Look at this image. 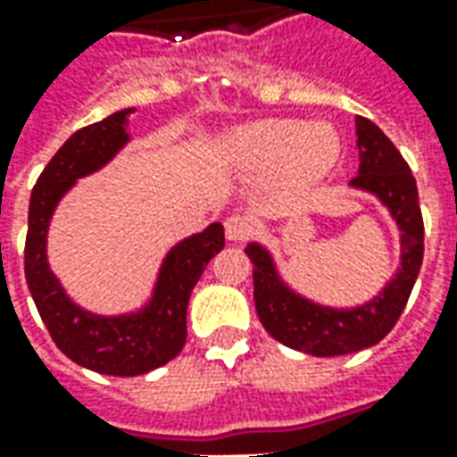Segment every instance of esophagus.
<instances>
[{
  "instance_id": "obj_1",
  "label": "esophagus",
  "mask_w": 457,
  "mask_h": 457,
  "mask_svg": "<svg viewBox=\"0 0 457 457\" xmlns=\"http://www.w3.org/2000/svg\"><path fill=\"white\" fill-rule=\"evenodd\" d=\"M254 229H257V222L249 215H229L225 220V235L232 242H245L254 235Z\"/></svg>"
}]
</instances>
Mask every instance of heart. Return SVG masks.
Instances as JSON below:
<instances>
[{
    "instance_id": "b5f03b06",
    "label": "heart",
    "mask_w": 457,
    "mask_h": 457,
    "mask_svg": "<svg viewBox=\"0 0 457 457\" xmlns=\"http://www.w3.org/2000/svg\"><path fill=\"white\" fill-rule=\"evenodd\" d=\"M340 154L337 131L330 124L303 120H267L237 129L228 139L225 156L235 169L252 173L281 170L288 183H313L333 169Z\"/></svg>"
}]
</instances>
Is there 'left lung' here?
Masks as SVG:
<instances>
[{"mask_svg": "<svg viewBox=\"0 0 457 457\" xmlns=\"http://www.w3.org/2000/svg\"><path fill=\"white\" fill-rule=\"evenodd\" d=\"M354 121L360 173L350 186L382 200L402 229V267L392 281L362 306H320L284 284L262 245L252 242L245 249L254 264V306L262 326L278 343L316 357L360 353L379 343L402 316L423 262V218L411 169L374 121L364 117Z\"/></svg>", "mask_w": 457, "mask_h": 457, "instance_id": "8db88e82", "label": "left lung"}]
</instances>
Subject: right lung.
<instances>
[{"label":"right lung","mask_w":457,"mask_h":457,"mask_svg":"<svg viewBox=\"0 0 457 457\" xmlns=\"http://www.w3.org/2000/svg\"><path fill=\"white\" fill-rule=\"evenodd\" d=\"M129 112L134 110H120L78 129L55 151L31 190L24 249L26 284L58 350L80 367L112 377L146 374L183 350L190 291L210 259L225 247L220 222L179 242L161 264L154 296L137 313L97 316L68 298L46 257L48 225L58 200L73 188L75 180L103 169L129 141Z\"/></svg>","instance_id":"obj_1"}]
</instances>
